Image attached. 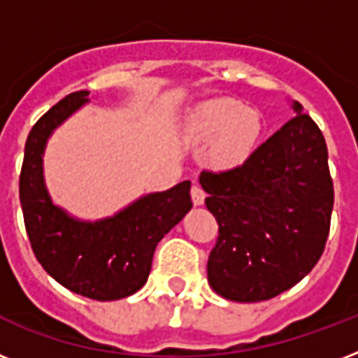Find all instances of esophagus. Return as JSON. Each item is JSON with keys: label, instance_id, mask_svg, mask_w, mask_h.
<instances>
[{"label": "esophagus", "instance_id": "esophagus-1", "mask_svg": "<svg viewBox=\"0 0 358 358\" xmlns=\"http://www.w3.org/2000/svg\"><path fill=\"white\" fill-rule=\"evenodd\" d=\"M204 196H206V193H204V189H202L201 185H193L191 187V199H193V204L195 206H202L204 204Z\"/></svg>", "mask_w": 358, "mask_h": 358}]
</instances>
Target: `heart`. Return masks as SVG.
Instances as JSON below:
<instances>
[{"label":"heart","mask_w":358,"mask_h":358,"mask_svg":"<svg viewBox=\"0 0 358 358\" xmlns=\"http://www.w3.org/2000/svg\"><path fill=\"white\" fill-rule=\"evenodd\" d=\"M189 131L196 139H217L223 162L238 163L249 156L260 134V120L247 113L245 103L234 98H219L202 103L189 119Z\"/></svg>","instance_id":"1"}]
</instances>
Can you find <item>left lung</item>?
<instances>
[{
    "label": "left lung",
    "mask_w": 358,
    "mask_h": 358,
    "mask_svg": "<svg viewBox=\"0 0 358 358\" xmlns=\"http://www.w3.org/2000/svg\"><path fill=\"white\" fill-rule=\"evenodd\" d=\"M294 109L241 165L201 174L219 224L208 282L224 299L277 297L312 271L327 243L334 204L327 145L303 106Z\"/></svg>",
    "instance_id": "1"
}]
</instances>
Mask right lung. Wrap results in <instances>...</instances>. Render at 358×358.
<instances>
[{
  "instance_id": "obj_1",
  "label": "right lung",
  "mask_w": 358,
  "mask_h": 358,
  "mask_svg": "<svg viewBox=\"0 0 358 358\" xmlns=\"http://www.w3.org/2000/svg\"><path fill=\"white\" fill-rule=\"evenodd\" d=\"M87 96V91L64 96L31 128L20 173V202L31 249L41 266L74 294L117 301L145 286L156 245L193 206L191 182L143 196L115 217L96 223L76 221L55 206L42 180V152L50 134Z\"/></svg>"
}]
</instances>
